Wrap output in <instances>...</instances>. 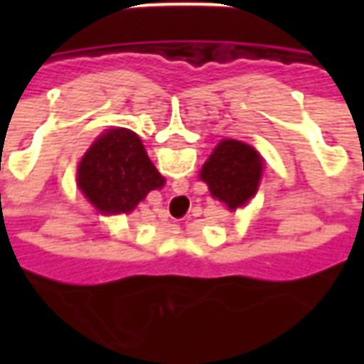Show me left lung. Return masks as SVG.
Segmentation results:
<instances>
[{"instance_id":"obj_1","label":"left lung","mask_w":364,"mask_h":364,"mask_svg":"<svg viewBox=\"0 0 364 364\" xmlns=\"http://www.w3.org/2000/svg\"><path fill=\"white\" fill-rule=\"evenodd\" d=\"M261 173L263 159L252 146L240 140H222L203 166L200 179L214 198L236 210L255 195Z\"/></svg>"}]
</instances>
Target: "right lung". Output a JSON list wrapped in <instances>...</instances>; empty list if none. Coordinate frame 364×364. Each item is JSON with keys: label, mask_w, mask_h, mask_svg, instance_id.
<instances>
[{"label": "right lung", "mask_w": 364, "mask_h": 364, "mask_svg": "<svg viewBox=\"0 0 364 364\" xmlns=\"http://www.w3.org/2000/svg\"><path fill=\"white\" fill-rule=\"evenodd\" d=\"M166 179L144 150L142 140L128 128H112L97 138L77 167V185L91 203L107 214L130 213Z\"/></svg>", "instance_id": "right-lung-1"}]
</instances>
